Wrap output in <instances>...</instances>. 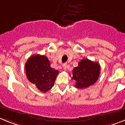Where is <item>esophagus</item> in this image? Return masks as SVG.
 <instances>
[{
	"mask_svg": "<svg viewBox=\"0 0 125 125\" xmlns=\"http://www.w3.org/2000/svg\"><path fill=\"white\" fill-rule=\"evenodd\" d=\"M62 67H63L64 70L66 71V69L68 68V65H67V64H64L62 65Z\"/></svg>",
	"mask_w": 125,
	"mask_h": 125,
	"instance_id": "1",
	"label": "esophagus"
}]
</instances>
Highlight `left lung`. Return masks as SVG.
Instances as JSON below:
<instances>
[{
	"mask_svg": "<svg viewBox=\"0 0 125 125\" xmlns=\"http://www.w3.org/2000/svg\"><path fill=\"white\" fill-rule=\"evenodd\" d=\"M100 70V66L97 62H93L88 59L81 60L78 67L73 70L71 79L74 80V86L83 89L94 84L98 79Z\"/></svg>",
	"mask_w": 125,
	"mask_h": 125,
	"instance_id": "1",
	"label": "left lung"
}]
</instances>
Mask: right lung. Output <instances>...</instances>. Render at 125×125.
I'll return each instance as SVG.
<instances>
[{"mask_svg":"<svg viewBox=\"0 0 125 125\" xmlns=\"http://www.w3.org/2000/svg\"><path fill=\"white\" fill-rule=\"evenodd\" d=\"M25 68L27 79L43 93L52 88L59 74L58 71L51 67L47 57L40 54L30 57L25 63Z\"/></svg>","mask_w":125,"mask_h":125,"instance_id":"obj_1","label":"right lung"}]
</instances>
